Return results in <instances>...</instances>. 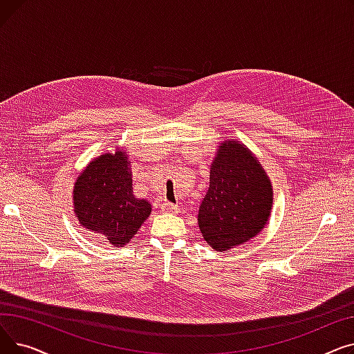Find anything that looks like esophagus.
I'll list each match as a JSON object with an SVG mask.
<instances>
[{
    "label": "esophagus",
    "instance_id": "1",
    "mask_svg": "<svg viewBox=\"0 0 354 354\" xmlns=\"http://www.w3.org/2000/svg\"><path fill=\"white\" fill-rule=\"evenodd\" d=\"M160 209L163 212H167V214H176L179 211L178 205H174V203H171V202H162L160 203Z\"/></svg>",
    "mask_w": 354,
    "mask_h": 354
}]
</instances>
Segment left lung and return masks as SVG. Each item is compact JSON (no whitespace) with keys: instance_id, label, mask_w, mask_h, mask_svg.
Wrapping results in <instances>:
<instances>
[{"instance_id":"left-lung-1","label":"left lung","mask_w":354,"mask_h":354,"mask_svg":"<svg viewBox=\"0 0 354 354\" xmlns=\"http://www.w3.org/2000/svg\"><path fill=\"white\" fill-rule=\"evenodd\" d=\"M272 189L263 166L236 140L224 142L212 162L209 188L198 212L199 230L216 251L247 243L266 227Z\"/></svg>"}]
</instances>
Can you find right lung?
Returning <instances> with one entry per match:
<instances>
[{"instance_id": "add662e5", "label": "right lung", "mask_w": 354, "mask_h": 354, "mask_svg": "<svg viewBox=\"0 0 354 354\" xmlns=\"http://www.w3.org/2000/svg\"><path fill=\"white\" fill-rule=\"evenodd\" d=\"M74 212L80 224L122 247L151 214V203L133 196L126 152L91 160L74 183Z\"/></svg>"}]
</instances>
